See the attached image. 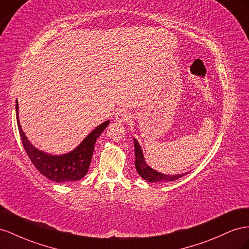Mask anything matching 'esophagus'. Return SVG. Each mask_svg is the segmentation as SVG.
<instances>
[{"mask_svg":"<svg viewBox=\"0 0 249 249\" xmlns=\"http://www.w3.org/2000/svg\"><path fill=\"white\" fill-rule=\"evenodd\" d=\"M130 117V114L126 111H119L115 114V119L119 123H124L126 120H129Z\"/></svg>","mask_w":249,"mask_h":249,"instance_id":"esophagus-1","label":"esophagus"}]
</instances>
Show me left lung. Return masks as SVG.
Masks as SVG:
<instances>
[{"label":"left lung","instance_id":"8db88e82","mask_svg":"<svg viewBox=\"0 0 249 249\" xmlns=\"http://www.w3.org/2000/svg\"><path fill=\"white\" fill-rule=\"evenodd\" d=\"M134 140V149H135V166H136V171L140 175L141 178H143L144 180L149 181V182H169V181H175L181 177H183L184 174H178V175H166L159 173L155 170H153L151 166L147 165L144 160V156L142 150L139 145V142L135 139Z\"/></svg>","mask_w":249,"mask_h":249}]
</instances>
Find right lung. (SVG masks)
<instances>
[{
  "label": "right lung",
  "mask_w": 249,
  "mask_h": 249,
  "mask_svg": "<svg viewBox=\"0 0 249 249\" xmlns=\"http://www.w3.org/2000/svg\"><path fill=\"white\" fill-rule=\"evenodd\" d=\"M16 109L18 127L22 138L24 149L31 162L39 173L44 175L46 178L58 183L74 182V181L80 180L86 176L91 163L96 139L108 126L110 120H107V122L95 127L73 151L64 154V155H50V154L44 153L33 146L28 138L26 137L22 130V126L19 124L18 100Z\"/></svg>",
  "instance_id": "1"
}]
</instances>
